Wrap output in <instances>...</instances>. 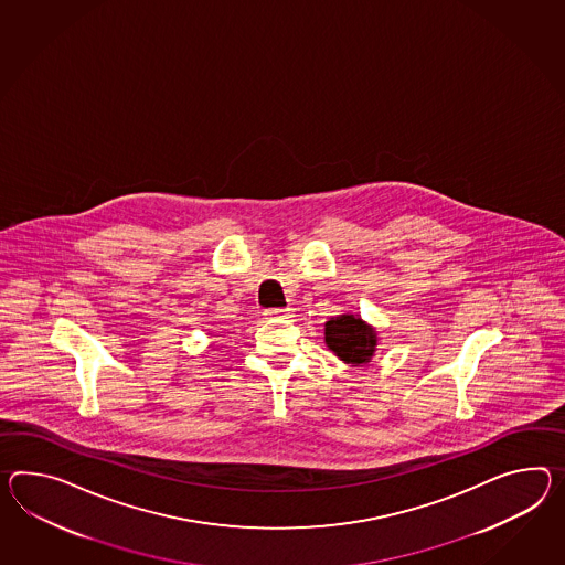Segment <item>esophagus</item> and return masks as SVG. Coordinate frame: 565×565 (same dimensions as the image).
<instances>
[{
  "instance_id": "1",
  "label": "esophagus",
  "mask_w": 565,
  "mask_h": 565,
  "mask_svg": "<svg viewBox=\"0 0 565 565\" xmlns=\"http://www.w3.org/2000/svg\"><path fill=\"white\" fill-rule=\"evenodd\" d=\"M291 308H269V310H265L263 315L265 318H291Z\"/></svg>"
}]
</instances>
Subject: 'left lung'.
<instances>
[{"label":"left lung","instance_id":"8db88e82","mask_svg":"<svg viewBox=\"0 0 565 565\" xmlns=\"http://www.w3.org/2000/svg\"><path fill=\"white\" fill-rule=\"evenodd\" d=\"M324 341L347 363H365L375 351V334L372 329L353 315L334 317L324 324Z\"/></svg>","mask_w":565,"mask_h":565}]
</instances>
